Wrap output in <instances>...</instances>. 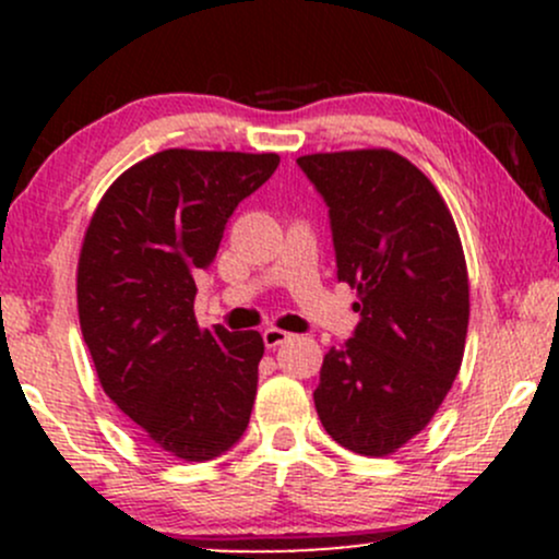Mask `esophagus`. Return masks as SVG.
Here are the masks:
<instances>
[{
	"mask_svg": "<svg viewBox=\"0 0 559 559\" xmlns=\"http://www.w3.org/2000/svg\"><path fill=\"white\" fill-rule=\"evenodd\" d=\"M288 338H292V333H286L281 329H265V331H262V342H265L267 349H275V346L286 344Z\"/></svg>",
	"mask_w": 559,
	"mask_h": 559,
	"instance_id": "esophagus-1",
	"label": "esophagus"
}]
</instances>
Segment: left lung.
I'll use <instances>...</instances> for the list:
<instances>
[{
  "mask_svg": "<svg viewBox=\"0 0 559 559\" xmlns=\"http://www.w3.org/2000/svg\"><path fill=\"white\" fill-rule=\"evenodd\" d=\"M297 165L329 207L336 275L360 312L320 368L318 418L342 447L383 457L431 423L457 378L471 316L463 243L436 186L396 152Z\"/></svg>",
  "mask_w": 559,
  "mask_h": 559,
  "instance_id": "obj_1",
  "label": "left lung"
}]
</instances>
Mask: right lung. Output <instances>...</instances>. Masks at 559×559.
Here are the masks:
<instances>
[{
  "label": "right lung",
  "instance_id": "add662e5",
  "mask_svg": "<svg viewBox=\"0 0 559 559\" xmlns=\"http://www.w3.org/2000/svg\"><path fill=\"white\" fill-rule=\"evenodd\" d=\"M278 155L165 150L128 168L83 236L79 318L102 389L173 457H221L247 431L262 336L199 329L194 273Z\"/></svg>",
  "mask_w": 559,
  "mask_h": 559
}]
</instances>
